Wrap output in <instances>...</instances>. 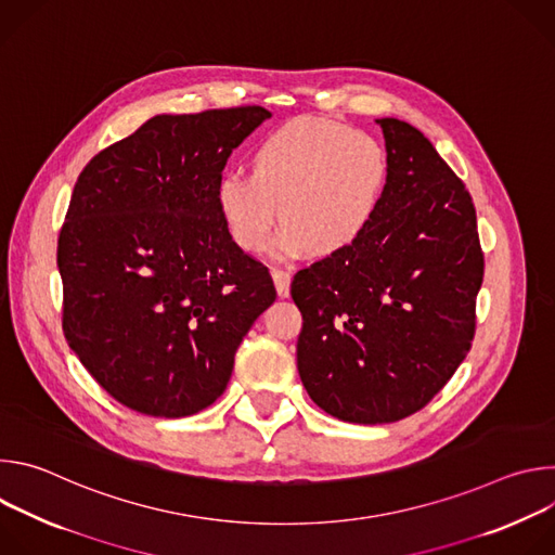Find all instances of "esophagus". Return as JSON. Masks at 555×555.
I'll list each match as a JSON object with an SVG mask.
<instances>
[{
    "label": "esophagus",
    "mask_w": 555,
    "mask_h": 555,
    "mask_svg": "<svg viewBox=\"0 0 555 555\" xmlns=\"http://www.w3.org/2000/svg\"><path fill=\"white\" fill-rule=\"evenodd\" d=\"M272 279H274V285H276V292L281 298H287L289 296V283H292V274L287 270H281V268H272Z\"/></svg>",
    "instance_id": "obj_1"
}]
</instances>
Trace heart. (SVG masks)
Wrapping results in <instances>:
<instances>
[{"label": "heart", "instance_id": "heart-1", "mask_svg": "<svg viewBox=\"0 0 555 555\" xmlns=\"http://www.w3.org/2000/svg\"><path fill=\"white\" fill-rule=\"evenodd\" d=\"M382 144L327 118H294L253 149V173L225 171L217 180V208L232 240L261 253L279 219L274 250L321 257L351 248L369 230L386 189Z\"/></svg>", "mask_w": 555, "mask_h": 555}]
</instances>
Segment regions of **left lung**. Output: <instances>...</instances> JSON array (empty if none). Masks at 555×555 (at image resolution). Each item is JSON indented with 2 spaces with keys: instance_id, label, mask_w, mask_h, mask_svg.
<instances>
[{
  "instance_id": "obj_1",
  "label": "left lung",
  "mask_w": 555,
  "mask_h": 555,
  "mask_svg": "<svg viewBox=\"0 0 555 555\" xmlns=\"http://www.w3.org/2000/svg\"><path fill=\"white\" fill-rule=\"evenodd\" d=\"M377 125L388 176L369 230L292 281L302 386L351 424L400 422L435 398L472 347L483 283L465 184L420 129Z\"/></svg>"
}]
</instances>
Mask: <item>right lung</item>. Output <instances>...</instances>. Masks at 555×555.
<instances>
[{
	"instance_id": "1",
	"label": "right lung",
	"mask_w": 555,
	"mask_h": 555,
	"mask_svg": "<svg viewBox=\"0 0 555 555\" xmlns=\"http://www.w3.org/2000/svg\"><path fill=\"white\" fill-rule=\"evenodd\" d=\"M270 116L259 105L153 116L74 184L56 250L63 334L135 413L178 420L210 406L276 298L215 199L232 149Z\"/></svg>"
}]
</instances>
